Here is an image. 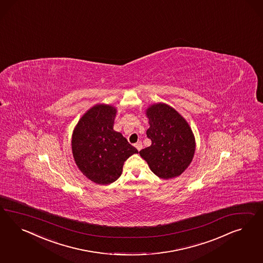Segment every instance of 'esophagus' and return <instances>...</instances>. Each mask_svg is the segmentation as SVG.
Segmentation results:
<instances>
[{"label": "esophagus", "instance_id": "34e87169", "mask_svg": "<svg viewBox=\"0 0 263 263\" xmlns=\"http://www.w3.org/2000/svg\"><path fill=\"white\" fill-rule=\"evenodd\" d=\"M135 146L136 148L140 152L143 148V143H142V142H138V143H135Z\"/></svg>", "mask_w": 263, "mask_h": 263}]
</instances>
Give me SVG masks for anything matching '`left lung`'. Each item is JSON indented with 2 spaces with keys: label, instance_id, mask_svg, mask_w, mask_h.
<instances>
[{
  "label": "left lung",
  "instance_id": "left-lung-1",
  "mask_svg": "<svg viewBox=\"0 0 263 263\" xmlns=\"http://www.w3.org/2000/svg\"><path fill=\"white\" fill-rule=\"evenodd\" d=\"M152 145L140 152L152 172L163 179L181 175L191 163L196 143L187 121L167 104H154L146 111Z\"/></svg>",
  "mask_w": 263,
  "mask_h": 263
}]
</instances>
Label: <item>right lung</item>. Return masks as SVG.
Returning <instances> with one entry per match:
<instances>
[{
  "label": "right lung",
  "instance_id": "1",
  "mask_svg": "<svg viewBox=\"0 0 263 263\" xmlns=\"http://www.w3.org/2000/svg\"><path fill=\"white\" fill-rule=\"evenodd\" d=\"M116 109L110 105H96L79 120L72 135V152L80 171L91 181L112 183L122 173L124 162L137 148L116 132Z\"/></svg>",
  "mask_w": 263,
  "mask_h": 263
}]
</instances>
